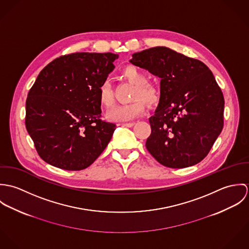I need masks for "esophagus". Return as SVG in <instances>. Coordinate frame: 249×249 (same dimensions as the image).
Listing matches in <instances>:
<instances>
[{
  "instance_id": "1",
  "label": "esophagus",
  "mask_w": 249,
  "mask_h": 249,
  "mask_svg": "<svg viewBox=\"0 0 249 249\" xmlns=\"http://www.w3.org/2000/svg\"><path fill=\"white\" fill-rule=\"evenodd\" d=\"M121 125H123V126H127V127H131V126L134 125V123H133V122H132V123H124V124H121Z\"/></svg>"
}]
</instances>
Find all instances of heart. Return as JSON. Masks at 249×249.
Masks as SVG:
<instances>
[{
	"label": "heart",
	"mask_w": 249,
	"mask_h": 249,
	"mask_svg": "<svg viewBox=\"0 0 249 249\" xmlns=\"http://www.w3.org/2000/svg\"><path fill=\"white\" fill-rule=\"evenodd\" d=\"M123 76L135 85L132 100L134 102L127 105H120L111 108L107 114V118L114 123H124L140 116L144 110V105L152 107L159 102L160 93L158 89L150 83H147L146 74L134 66H128L123 71ZM143 101L142 102L141 100ZM99 100L102 107L110 108L114 103V96L109 80H105L99 87Z\"/></svg>",
	"instance_id": "b5f03b06"
}]
</instances>
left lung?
<instances>
[{"label": "left lung", "instance_id": "left-lung-1", "mask_svg": "<svg viewBox=\"0 0 249 249\" xmlns=\"http://www.w3.org/2000/svg\"><path fill=\"white\" fill-rule=\"evenodd\" d=\"M129 62L161 78L159 104L149 118L148 152L168 168L199 163L223 127L224 99L213 72L167 47L135 53Z\"/></svg>", "mask_w": 249, "mask_h": 249}]
</instances>
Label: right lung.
<instances>
[{"label": "right lung", "mask_w": 249, "mask_h": 249, "mask_svg": "<svg viewBox=\"0 0 249 249\" xmlns=\"http://www.w3.org/2000/svg\"><path fill=\"white\" fill-rule=\"evenodd\" d=\"M118 54L76 53L54 59L36 78L26 102V127L39 156L66 171L89 167L116 124L102 121L99 87Z\"/></svg>", "instance_id": "obj_1"}]
</instances>
